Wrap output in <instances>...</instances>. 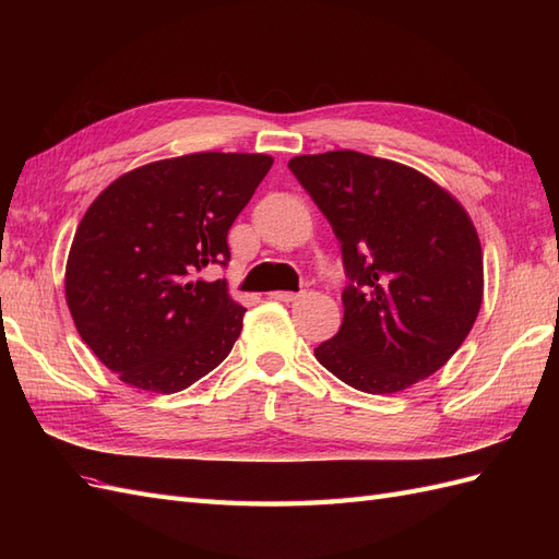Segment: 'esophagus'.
Masks as SVG:
<instances>
[{"instance_id":"34e87169","label":"esophagus","mask_w":559,"mask_h":559,"mask_svg":"<svg viewBox=\"0 0 559 559\" xmlns=\"http://www.w3.org/2000/svg\"><path fill=\"white\" fill-rule=\"evenodd\" d=\"M270 298L282 300V302H294V300L300 298V294L298 292H273V294H270Z\"/></svg>"}]
</instances>
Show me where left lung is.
Segmentation results:
<instances>
[{"mask_svg": "<svg viewBox=\"0 0 559 559\" xmlns=\"http://www.w3.org/2000/svg\"><path fill=\"white\" fill-rule=\"evenodd\" d=\"M341 240L343 326L317 361L368 394H394L445 366L478 317L483 251L441 186L394 160L329 151L289 160Z\"/></svg>", "mask_w": 559, "mask_h": 559, "instance_id": "8db88e82", "label": "left lung"}]
</instances>
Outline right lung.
I'll return each mask as SVG.
<instances>
[{"mask_svg": "<svg viewBox=\"0 0 559 559\" xmlns=\"http://www.w3.org/2000/svg\"><path fill=\"white\" fill-rule=\"evenodd\" d=\"M263 154H191L138 167L95 198L67 259L64 294L79 335L126 384L156 394L222 364L245 308L224 280L228 230L263 181Z\"/></svg>", "mask_w": 559, "mask_h": 559, "instance_id": "right-lung-1", "label": "right lung"}]
</instances>
